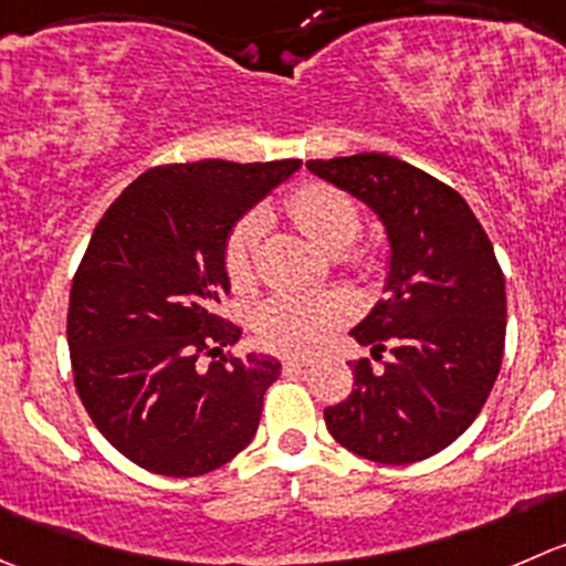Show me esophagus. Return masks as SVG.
Returning a JSON list of instances; mask_svg holds the SVG:
<instances>
[{
  "label": "esophagus",
  "instance_id": "34e87169",
  "mask_svg": "<svg viewBox=\"0 0 566 566\" xmlns=\"http://www.w3.org/2000/svg\"><path fill=\"white\" fill-rule=\"evenodd\" d=\"M312 359H306V356H284L282 359V367L287 373H295V370H304V367H310Z\"/></svg>",
  "mask_w": 566,
  "mask_h": 566
}]
</instances>
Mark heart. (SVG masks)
<instances>
[{
  "instance_id": "b5f03b06",
  "label": "heart",
  "mask_w": 566,
  "mask_h": 566,
  "mask_svg": "<svg viewBox=\"0 0 566 566\" xmlns=\"http://www.w3.org/2000/svg\"><path fill=\"white\" fill-rule=\"evenodd\" d=\"M287 212L295 227L328 254H343L356 240L361 229L359 210L343 190L332 185L312 182L295 190L287 201ZM268 216L262 210H251L240 218L229 232L223 245V262L234 287H249L254 279V256L262 234H265ZM356 265L370 268L367 254L356 256ZM350 304L339 293L321 295H276L256 312V337L262 345L284 354H306L315 350L348 321Z\"/></svg>"
}]
</instances>
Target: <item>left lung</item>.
Segmentation results:
<instances>
[{
    "mask_svg": "<svg viewBox=\"0 0 566 566\" xmlns=\"http://www.w3.org/2000/svg\"><path fill=\"white\" fill-rule=\"evenodd\" d=\"M315 177L365 201L389 240L387 298L350 328L381 370L354 361V389L323 411L350 453L381 464L434 457L470 429L501 373L506 282L468 201L398 157L306 163Z\"/></svg>",
    "mask_w": 566,
    "mask_h": 566,
    "instance_id": "left-lung-1",
    "label": "left lung"
}]
</instances>
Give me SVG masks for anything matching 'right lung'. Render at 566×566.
<instances>
[{"label":"right lung","instance_id":"right-lung-1","mask_svg":"<svg viewBox=\"0 0 566 566\" xmlns=\"http://www.w3.org/2000/svg\"><path fill=\"white\" fill-rule=\"evenodd\" d=\"M301 160L174 163L140 174L93 229L69 298L76 392L137 468L193 479L256 434L273 356H232L223 245Z\"/></svg>","mask_w":566,"mask_h":566}]
</instances>
